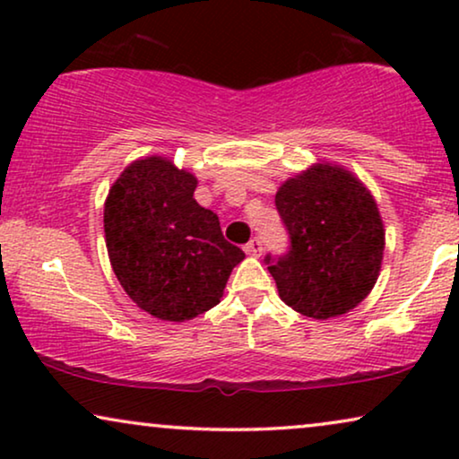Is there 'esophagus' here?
Here are the masks:
<instances>
[{
  "instance_id": "obj_1",
  "label": "esophagus",
  "mask_w": 459,
  "mask_h": 459,
  "mask_svg": "<svg viewBox=\"0 0 459 459\" xmlns=\"http://www.w3.org/2000/svg\"><path fill=\"white\" fill-rule=\"evenodd\" d=\"M244 250H247V253L253 255V256H261V253H263L261 238H253V240H250L247 247H244Z\"/></svg>"
}]
</instances>
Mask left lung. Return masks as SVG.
I'll use <instances>...</instances> for the list:
<instances>
[{"label":"left lung","mask_w":459,"mask_h":459,"mask_svg":"<svg viewBox=\"0 0 459 459\" xmlns=\"http://www.w3.org/2000/svg\"><path fill=\"white\" fill-rule=\"evenodd\" d=\"M290 250L267 256L280 299L300 316L338 317L372 292L385 255V223L372 192L334 162H313L275 194Z\"/></svg>","instance_id":"8db88e82"}]
</instances>
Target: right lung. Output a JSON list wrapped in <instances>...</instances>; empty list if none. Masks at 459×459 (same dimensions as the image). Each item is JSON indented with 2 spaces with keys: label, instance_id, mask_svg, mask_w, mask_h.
<instances>
[{
  "label": "right lung",
  "instance_id": "1",
  "mask_svg": "<svg viewBox=\"0 0 459 459\" xmlns=\"http://www.w3.org/2000/svg\"><path fill=\"white\" fill-rule=\"evenodd\" d=\"M198 179L167 156L125 167L104 203L108 259L123 290L162 322H186L223 297L244 253L215 212L194 200Z\"/></svg>",
  "mask_w": 459,
  "mask_h": 459
}]
</instances>
